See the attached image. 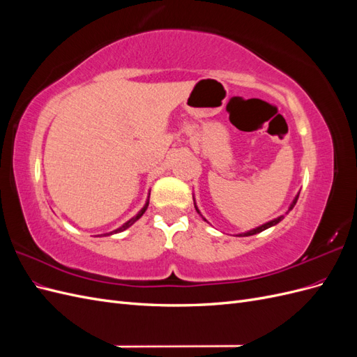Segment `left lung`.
<instances>
[{
    "mask_svg": "<svg viewBox=\"0 0 357 357\" xmlns=\"http://www.w3.org/2000/svg\"><path fill=\"white\" fill-rule=\"evenodd\" d=\"M298 198H299V193L298 195L294 198V201H291V204L289 205V210L286 211V214L295 207V204H296V201H298ZM193 205H195V208H197V211H198V214L201 215V218L207 222V219L204 218V215L201 214V211L198 210V207H197V202H195V198H193ZM284 219V214H282V215H278V218H275V219H273V220H269V222H266V223H264V225H261V226H257V228H255V229H250V231H247V232H243V234H238L236 236H250V235H255V234H259V232H262V231H265V229H268V228H271V226H275L277 223H280Z\"/></svg>",
    "mask_w": 357,
    "mask_h": 357,
    "instance_id": "obj_1",
    "label": "left lung"
}]
</instances>
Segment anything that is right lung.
<instances>
[{
  "label": "right lung",
  "mask_w": 357,
  "mask_h": 357,
  "mask_svg": "<svg viewBox=\"0 0 357 357\" xmlns=\"http://www.w3.org/2000/svg\"><path fill=\"white\" fill-rule=\"evenodd\" d=\"M149 198H150V193H149V197H147V201H146V204H144V207H143L142 210H139V211L134 215L132 219H129L128 222H125V223L121 226V228H117V229H114V231H112V232H109V234H102V236H109V235H113V234H117V232H122V231L128 229L131 225H134V223L146 213V210H147V207H149ZM98 236H101V235H98Z\"/></svg>",
  "instance_id": "right-lung-1"
}]
</instances>
